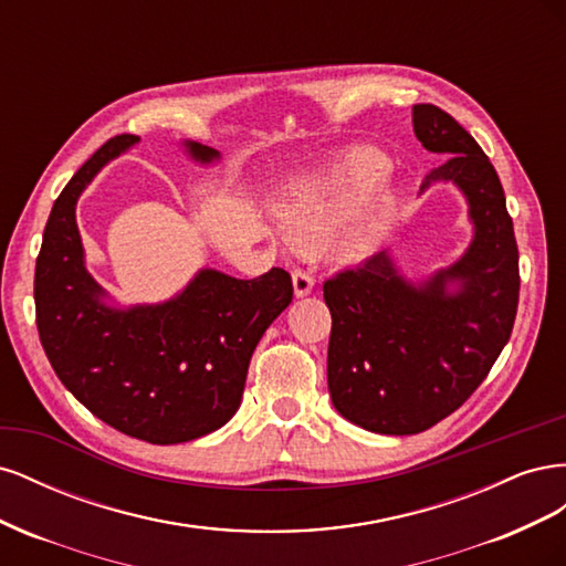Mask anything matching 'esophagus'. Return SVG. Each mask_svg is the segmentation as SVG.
<instances>
[{
    "label": "esophagus",
    "mask_w": 566,
    "mask_h": 566,
    "mask_svg": "<svg viewBox=\"0 0 566 566\" xmlns=\"http://www.w3.org/2000/svg\"><path fill=\"white\" fill-rule=\"evenodd\" d=\"M293 290H295V297L312 295V290H314V276H312V273H306L302 269L293 271Z\"/></svg>",
    "instance_id": "obj_1"
}]
</instances>
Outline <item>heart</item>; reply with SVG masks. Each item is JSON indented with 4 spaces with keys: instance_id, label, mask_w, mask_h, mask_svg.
Masks as SVG:
<instances>
[{
    "instance_id": "b5f03b06",
    "label": "heart",
    "mask_w": 566,
    "mask_h": 566,
    "mask_svg": "<svg viewBox=\"0 0 566 566\" xmlns=\"http://www.w3.org/2000/svg\"><path fill=\"white\" fill-rule=\"evenodd\" d=\"M391 169L387 156L375 148H349L318 172L293 184L273 200L271 210L297 245H314L318 238L339 227L378 188ZM399 196L391 188L375 193L366 210L354 219L345 233V248L352 256H364L380 245Z\"/></svg>"
}]
</instances>
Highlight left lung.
I'll list each match as a JSON object with an SVG mask.
<instances>
[{"mask_svg":"<svg viewBox=\"0 0 566 566\" xmlns=\"http://www.w3.org/2000/svg\"><path fill=\"white\" fill-rule=\"evenodd\" d=\"M418 142L447 160L420 193L453 184L472 238L455 262L420 279L394 250L323 285L333 316L328 389L337 413L375 434H418L484 382L507 345L520 300V252L493 165L455 119L413 106Z\"/></svg>","mask_w":566,"mask_h":566,"instance_id":"8db88e82","label":"left lung"}]
</instances>
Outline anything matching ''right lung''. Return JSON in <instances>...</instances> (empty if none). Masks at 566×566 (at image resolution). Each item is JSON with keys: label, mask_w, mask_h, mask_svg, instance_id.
<instances>
[{"label": "right lung", "mask_w": 566, "mask_h": 566, "mask_svg": "<svg viewBox=\"0 0 566 566\" xmlns=\"http://www.w3.org/2000/svg\"><path fill=\"white\" fill-rule=\"evenodd\" d=\"M139 142L134 134L106 142L56 198L35 266V306L42 347L65 389L115 430L167 447L235 416L252 352L293 302V281L283 269L243 281L205 266L177 295L150 304H119L96 283L77 200ZM181 148L200 167L221 160L219 150L191 139Z\"/></svg>", "instance_id": "obj_1"}]
</instances>
